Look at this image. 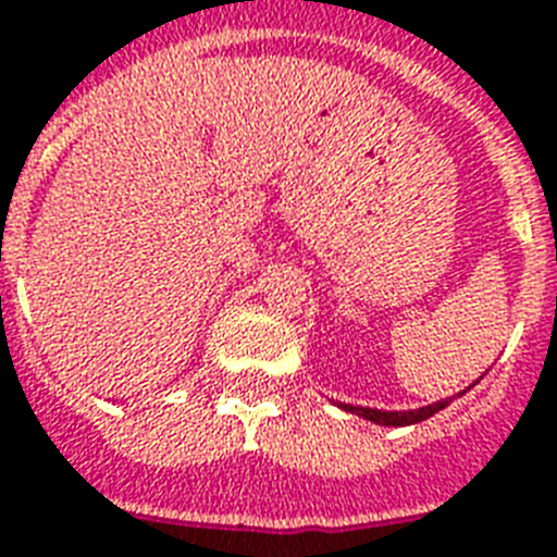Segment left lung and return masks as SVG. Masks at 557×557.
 <instances>
[{
	"instance_id": "obj_1",
	"label": "left lung",
	"mask_w": 557,
	"mask_h": 557,
	"mask_svg": "<svg viewBox=\"0 0 557 557\" xmlns=\"http://www.w3.org/2000/svg\"><path fill=\"white\" fill-rule=\"evenodd\" d=\"M479 382V380H476ZM473 382V385H476ZM461 397V394H458ZM345 411H354L359 418L371 420V423H380V426H411V423H420V420L432 418L435 411L447 409L449 400H438L432 406H423V409H409V411H385V409H371V406H350V403H338Z\"/></svg>"
}]
</instances>
